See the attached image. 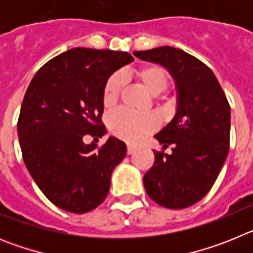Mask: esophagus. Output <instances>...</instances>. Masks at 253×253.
Segmentation results:
<instances>
[{
    "label": "esophagus",
    "mask_w": 253,
    "mask_h": 253,
    "mask_svg": "<svg viewBox=\"0 0 253 253\" xmlns=\"http://www.w3.org/2000/svg\"><path fill=\"white\" fill-rule=\"evenodd\" d=\"M135 146H131V144H128L126 146V151H128V154H133L134 152H135Z\"/></svg>",
    "instance_id": "1"
}]
</instances>
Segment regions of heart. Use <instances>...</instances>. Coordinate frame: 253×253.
<instances>
[{
  "instance_id": "heart-1",
  "label": "heart",
  "mask_w": 253,
  "mask_h": 253,
  "mask_svg": "<svg viewBox=\"0 0 253 253\" xmlns=\"http://www.w3.org/2000/svg\"><path fill=\"white\" fill-rule=\"evenodd\" d=\"M133 75L153 96L162 93L169 86V75L157 64H146L139 67L134 71ZM123 86L124 77L122 73L116 72L107 78L102 87V104L106 109H113L118 104ZM156 128L157 119L151 114H133L126 110H118L109 118V130L111 134L126 142H138Z\"/></svg>"
}]
</instances>
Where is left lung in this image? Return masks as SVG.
<instances>
[{"mask_svg":"<svg viewBox=\"0 0 253 253\" xmlns=\"http://www.w3.org/2000/svg\"><path fill=\"white\" fill-rule=\"evenodd\" d=\"M134 55L166 67L178 93L175 118L154 135L172 152H153V166L143 177L146 191L161 207H191L209 193L227 158L229 102L213 71L186 51L158 46Z\"/></svg>","mask_w":253,"mask_h":253,"instance_id":"obj_1","label":"left lung"}]
</instances>
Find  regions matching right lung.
<instances>
[{
  "instance_id": "right-lung-1",
  "label": "right lung",
  "mask_w": 253,
  "mask_h": 253,
  "mask_svg": "<svg viewBox=\"0 0 253 253\" xmlns=\"http://www.w3.org/2000/svg\"><path fill=\"white\" fill-rule=\"evenodd\" d=\"M131 60L126 51L73 48L46 62L29 84L17 120L22 158L39 189L60 209L87 213L107 196L126 146L114 137L101 147L84 139L105 134L102 87Z\"/></svg>"
}]
</instances>
